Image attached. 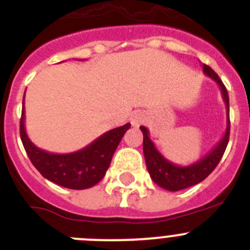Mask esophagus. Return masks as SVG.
I'll list each match as a JSON object with an SVG mask.
<instances>
[{
  "label": "esophagus",
  "instance_id": "esophagus-1",
  "mask_svg": "<svg viewBox=\"0 0 250 250\" xmlns=\"http://www.w3.org/2000/svg\"><path fill=\"white\" fill-rule=\"evenodd\" d=\"M144 121V116L140 112H134V114L130 116V123H131L132 126H139L141 123Z\"/></svg>",
  "mask_w": 250,
  "mask_h": 250
}]
</instances>
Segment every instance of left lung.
I'll return each mask as SVG.
<instances>
[{
    "instance_id": "1",
    "label": "left lung",
    "mask_w": 250,
    "mask_h": 250,
    "mask_svg": "<svg viewBox=\"0 0 250 250\" xmlns=\"http://www.w3.org/2000/svg\"><path fill=\"white\" fill-rule=\"evenodd\" d=\"M203 71L211 80L215 81L222 91V98L224 100L225 109H227V129L222 140L208 152L207 155L203 156L200 160L191 165L182 167L176 165L171 161L167 160L165 156L161 155V152L156 149L154 143L151 141L149 135V130L145 126H140L144 140H143V150H144L145 163H146L147 171L150 178L155 184L167 189L170 191H178L190 188L195 184L203 182L209 174L219 164L220 159L224 154L227 145L229 141V132H230V121H229V96L228 91L225 89L224 83L219 79V76L211 70L208 65L203 63Z\"/></svg>"
}]
</instances>
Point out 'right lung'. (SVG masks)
I'll list each match as a JSON object with an SVG mask.
<instances>
[{"instance_id": "1", "label": "right lung", "mask_w": 250, "mask_h": 250, "mask_svg": "<svg viewBox=\"0 0 250 250\" xmlns=\"http://www.w3.org/2000/svg\"><path fill=\"white\" fill-rule=\"evenodd\" d=\"M130 124L106 131L83 149L68 154H54L40 149L25 129V99L22 101L20 135L28 158L41 175L60 187L83 190L98 184L109 169L112 155Z\"/></svg>"}]
</instances>
